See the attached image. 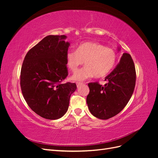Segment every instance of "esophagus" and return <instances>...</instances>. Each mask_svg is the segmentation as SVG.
<instances>
[{
    "label": "esophagus",
    "instance_id": "34e87169",
    "mask_svg": "<svg viewBox=\"0 0 158 158\" xmlns=\"http://www.w3.org/2000/svg\"><path fill=\"white\" fill-rule=\"evenodd\" d=\"M82 84H83L82 82H77V83H76V85H77L78 88L79 86H80L81 85H82Z\"/></svg>",
    "mask_w": 158,
    "mask_h": 158
}]
</instances>
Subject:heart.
<instances>
[{
  "instance_id": "b5f03b06",
  "label": "heart",
  "mask_w": 158,
  "mask_h": 158,
  "mask_svg": "<svg viewBox=\"0 0 158 158\" xmlns=\"http://www.w3.org/2000/svg\"><path fill=\"white\" fill-rule=\"evenodd\" d=\"M116 54L112 49L95 42L80 44L76 51H69L66 55V64L73 73L84 64L85 67L74 74L73 79L82 81L92 77L106 76L115 64Z\"/></svg>"
}]
</instances>
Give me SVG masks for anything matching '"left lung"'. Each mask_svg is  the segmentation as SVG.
Returning a JSON list of instances; mask_svg holds the SVG:
<instances>
[{"label": "left lung", "instance_id": "8db88e82", "mask_svg": "<svg viewBox=\"0 0 158 158\" xmlns=\"http://www.w3.org/2000/svg\"><path fill=\"white\" fill-rule=\"evenodd\" d=\"M105 80L107 83L104 85L98 82L88 84L89 93L86 102L94 117L106 120L125 108L135 89L136 70L130 54H123L115 69Z\"/></svg>", "mask_w": 158, "mask_h": 158}]
</instances>
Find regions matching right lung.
Masks as SVG:
<instances>
[{
	"mask_svg": "<svg viewBox=\"0 0 158 158\" xmlns=\"http://www.w3.org/2000/svg\"><path fill=\"white\" fill-rule=\"evenodd\" d=\"M66 36L48 35L27 52L20 73L23 96L32 111L55 120L67 111L75 83H62L68 76L66 55L70 44Z\"/></svg>",
	"mask_w": 158,
	"mask_h": 158,
	"instance_id": "1",
	"label": "right lung"
}]
</instances>
